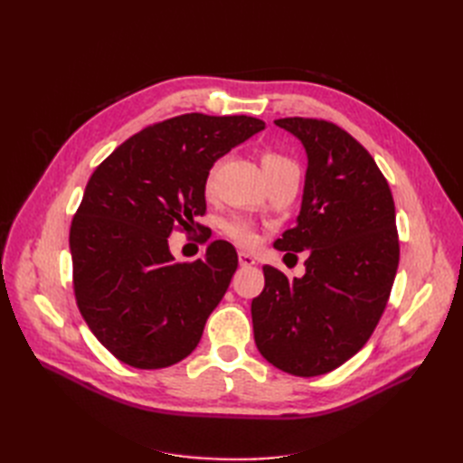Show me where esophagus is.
Wrapping results in <instances>:
<instances>
[{
	"mask_svg": "<svg viewBox=\"0 0 463 463\" xmlns=\"http://www.w3.org/2000/svg\"><path fill=\"white\" fill-rule=\"evenodd\" d=\"M240 264L241 266H255L257 259L250 255V253H243V250H241V253H240Z\"/></svg>",
	"mask_w": 463,
	"mask_h": 463,
	"instance_id": "esophagus-1",
	"label": "esophagus"
}]
</instances>
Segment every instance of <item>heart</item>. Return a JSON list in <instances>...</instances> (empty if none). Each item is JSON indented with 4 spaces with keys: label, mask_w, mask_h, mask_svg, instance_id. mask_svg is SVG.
I'll list each match as a JSON object with an SVG mask.
<instances>
[{
    "label": "heart",
    "mask_w": 463,
    "mask_h": 463,
    "mask_svg": "<svg viewBox=\"0 0 463 463\" xmlns=\"http://www.w3.org/2000/svg\"><path fill=\"white\" fill-rule=\"evenodd\" d=\"M260 164H262L266 179H270L276 174H282L286 170H298L296 164H293L288 156H284V154H279L276 150H264L260 154ZM208 185H210V181H208ZM223 230H226V233L235 243H240L243 247H253L259 241L257 230L253 228V223L247 220H241V218L230 220L226 226H223Z\"/></svg>",
    "instance_id": "1"
}]
</instances>
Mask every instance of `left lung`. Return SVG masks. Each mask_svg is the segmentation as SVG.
<instances>
[{
	"label": "left lung",
	"mask_w": 463,
	"mask_h": 463,
	"mask_svg": "<svg viewBox=\"0 0 463 463\" xmlns=\"http://www.w3.org/2000/svg\"><path fill=\"white\" fill-rule=\"evenodd\" d=\"M274 123L307 152L299 216L274 247L309 257L293 279L262 266L264 289L250 303L255 344L279 371L318 376L354 357L384 313L400 262L396 208L371 154L338 125Z\"/></svg>",
	"instance_id": "1"
}]
</instances>
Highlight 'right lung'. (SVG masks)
Listing matches in <instances>:
<instances>
[{
    "label": "right lung",
    "mask_w": 463,
    "mask_h": 463,
    "mask_svg": "<svg viewBox=\"0 0 463 463\" xmlns=\"http://www.w3.org/2000/svg\"><path fill=\"white\" fill-rule=\"evenodd\" d=\"M264 121L185 114L152 125L96 167L69 232L79 311L108 352L137 369L185 359L237 269L228 241L175 262L167 237L206 210L210 167Z\"/></svg>",
    "instance_id": "right-lung-1"
}]
</instances>
